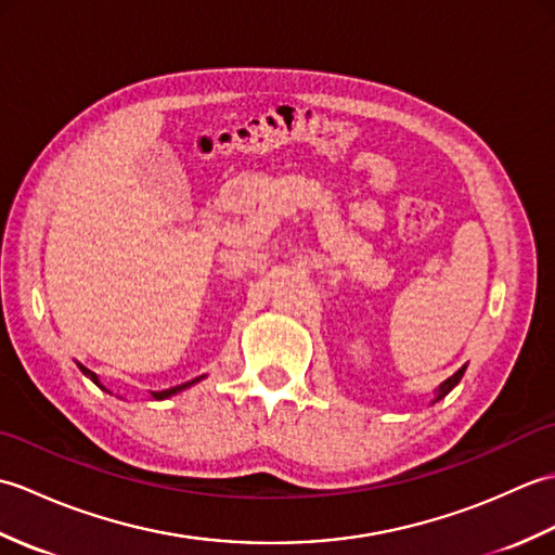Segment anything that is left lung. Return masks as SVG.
I'll list each match as a JSON object with an SVG mask.
<instances>
[{
    "instance_id": "left-lung-1",
    "label": "left lung",
    "mask_w": 555,
    "mask_h": 555,
    "mask_svg": "<svg viewBox=\"0 0 555 555\" xmlns=\"http://www.w3.org/2000/svg\"><path fill=\"white\" fill-rule=\"evenodd\" d=\"M465 370H467V364H463V367H460L453 376H448V379H446L443 384H439V388H434V400H431V405H434V403H439L441 398H446L448 393L453 391V388L460 384V379H463Z\"/></svg>"
}]
</instances>
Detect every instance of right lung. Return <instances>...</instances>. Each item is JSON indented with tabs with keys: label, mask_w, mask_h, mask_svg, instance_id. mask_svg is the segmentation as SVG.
<instances>
[{
	"label": "right lung",
	"mask_w": 555,
	"mask_h": 555,
	"mask_svg": "<svg viewBox=\"0 0 555 555\" xmlns=\"http://www.w3.org/2000/svg\"><path fill=\"white\" fill-rule=\"evenodd\" d=\"M78 364V370L88 376V379L95 384V386H100L102 391H107V393H112L107 386H104L102 382H100V376L95 374V372H90L88 367H82L80 362H76ZM205 379V374L203 376H195V379H191V382H185V384H179V386H171V388H164V391H150V400H167V398H171V396H176V393H181V391H185V388H191L193 384H197V382H203Z\"/></svg>",
	"instance_id": "1"
}]
</instances>
